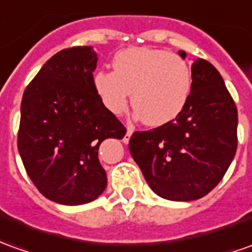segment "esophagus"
Listing matches in <instances>:
<instances>
[{
    "mask_svg": "<svg viewBox=\"0 0 252 252\" xmlns=\"http://www.w3.org/2000/svg\"><path fill=\"white\" fill-rule=\"evenodd\" d=\"M131 133H133V127H131V126H127V131H126V136L123 137V143H125V144L129 143Z\"/></svg>",
    "mask_w": 252,
    "mask_h": 252,
    "instance_id": "34e87169",
    "label": "esophagus"
}]
</instances>
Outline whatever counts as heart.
<instances>
[{"label":"heart","mask_w":252,"mask_h":252,"mask_svg":"<svg viewBox=\"0 0 252 252\" xmlns=\"http://www.w3.org/2000/svg\"><path fill=\"white\" fill-rule=\"evenodd\" d=\"M114 71L100 70L93 85L114 115L129 105L148 126H162L182 112L192 92V71L185 60L164 50L129 48L114 57Z\"/></svg>","instance_id":"obj_1"}]
</instances>
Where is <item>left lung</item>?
<instances>
[{
    "mask_svg": "<svg viewBox=\"0 0 252 252\" xmlns=\"http://www.w3.org/2000/svg\"><path fill=\"white\" fill-rule=\"evenodd\" d=\"M236 148V104L221 74L203 59L192 64V92L181 114L159 127L134 131L129 141L151 189L174 202L196 200L216 188Z\"/></svg>",
    "mask_w": 252,
    "mask_h": 252,
    "instance_id": "1",
    "label": "left lung"
}]
</instances>
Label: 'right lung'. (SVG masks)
Here are the masks:
<instances>
[{"label":"right lung","mask_w":252,"mask_h":252,"mask_svg":"<svg viewBox=\"0 0 252 252\" xmlns=\"http://www.w3.org/2000/svg\"><path fill=\"white\" fill-rule=\"evenodd\" d=\"M96 64L92 46L60 50L24 90L17 149L36 189L60 204H85L103 193L98 147L126 134L94 89Z\"/></svg>","instance_id":"obj_1"}]
</instances>
